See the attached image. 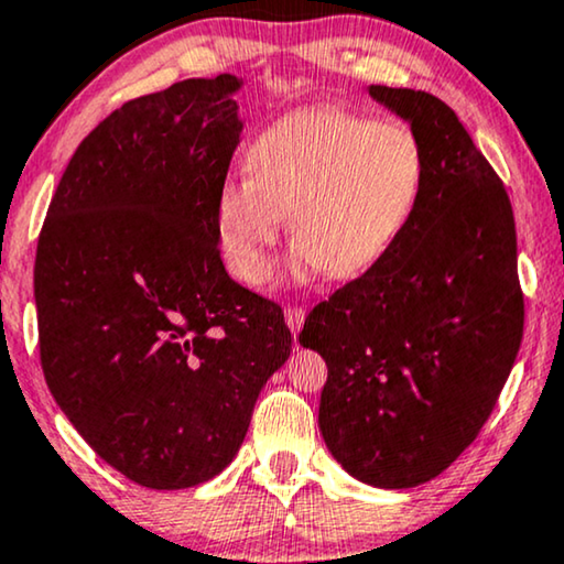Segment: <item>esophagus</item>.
<instances>
[{"label": "esophagus", "instance_id": "34e87169", "mask_svg": "<svg viewBox=\"0 0 564 564\" xmlns=\"http://www.w3.org/2000/svg\"><path fill=\"white\" fill-rule=\"evenodd\" d=\"M284 321H288V326H290L292 334H297V330L303 328V323H305V307L290 305L288 311H284Z\"/></svg>", "mask_w": 564, "mask_h": 564}]
</instances>
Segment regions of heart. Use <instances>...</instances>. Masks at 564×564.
<instances>
[{
    "label": "heart",
    "mask_w": 564,
    "mask_h": 564,
    "mask_svg": "<svg viewBox=\"0 0 564 564\" xmlns=\"http://www.w3.org/2000/svg\"><path fill=\"white\" fill-rule=\"evenodd\" d=\"M246 172L215 195V241L230 274L259 288L288 213L295 272L354 276L375 267L419 210L426 156L403 126L307 107L253 138Z\"/></svg>",
    "instance_id": "obj_1"
}]
</instances>
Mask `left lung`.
<instances>
[{
	"instance_id": "left-lung-1",
	"label": "left lung",
	"mask_w": 564,
	"mask_h": 564,
	"mask_svg": "<svg viewBox=\"0 0 564 564\" xmlns=\"http://www.w3.org/2000/svg\"><path fill=\"white\" fill-rule=\"evenodd\" d=\"M411 122L426 182L411 226L305 318L326 359L318 426L328 452L375 488L442 475L498 403L523 336L508 192L457 115L429 91L372 84Z\"/></svg>"
}]
</instances>
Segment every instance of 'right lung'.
<instances>
[{
	"label": "right lung",
	"instance_id": "right-lung-1",
	"mask_svg": "<svg viewBox=\"0 0 564 564\" xmlns=\"http://www.w3.org/2000/svg\"><path fill=\"white\" fill-rule=\"evenodd\" d=\"M241 82H176L130 99L79 143L35 251L51 395L107 465L182 490L234 462L288 361L282 307L230 280L215 195L241 135Z\"/></svg>",
	"mask_w": 564,
	"mask_h": 564
}]
</instances>
